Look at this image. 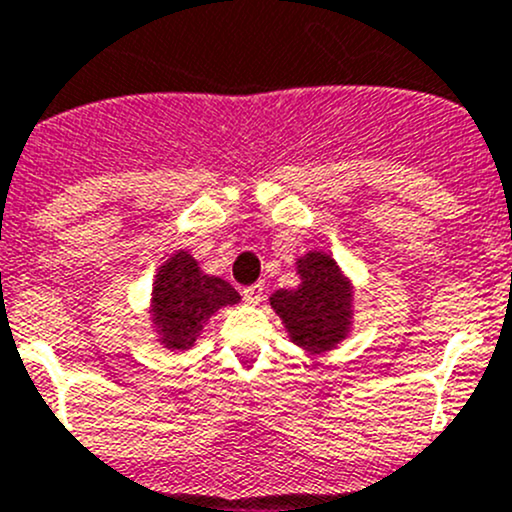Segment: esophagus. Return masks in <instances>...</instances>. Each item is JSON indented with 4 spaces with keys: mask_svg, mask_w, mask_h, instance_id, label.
<instances>
[{
    "mask_svg": "<svg viewBox=\"0 0 512 512\" xmlns=\"http://www.w3.org/2000/svg\"><path fill=\"white\" fill-rule=\"evenodd\" d=\"M262 294H265V284L262 282L250 284V287L242 289V299H245L247 304H257V301L262 299Z\"/></svg>",
    "mask_w": 512,
    "mask_h": 512,
    "instance_id": "esophagus-1",
    "label": "esophagus"
}]
</instances>
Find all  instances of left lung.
Returning <instances> with one entry per match:
<instances>
[{
    "label": "left lung",
    "instance_id": "8db88e82",
    "mask_svg": "<svg viewBox=\"0 0 512 512\" xmlns=\"http://www.w3.org/2000/svg\"><path fill=\"white\" fill-rule=\"evenodd\" d=\"M301 284L279 289L272 306L306 351H326L343 338L351 316V287L328 255L311 252L299 260Z\"/></svg>",
    "mask_w": 512,
    "mask_h": 512
}]
</instances>
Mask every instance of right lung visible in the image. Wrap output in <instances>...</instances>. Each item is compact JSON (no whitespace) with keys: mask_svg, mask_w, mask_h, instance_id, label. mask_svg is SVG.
Wrapping results in <instances>:
<instances>
[{"mask_svg":"<svg viewBox=\"0 0 512 512\" xmlns=\"http://www.w3.org/2000/svg\"><path fill=\"white\" fill-rule=\"evenodd\" d=\"M240 294L225 279L208 277L186 252L171 257L159 270L154 287V324L169 348H188L201 326L225 304H235Z\"/></svg>","mask_w":512,"mask_h":512,"instance_id":"1","label":"right lung"}]
</instances>
